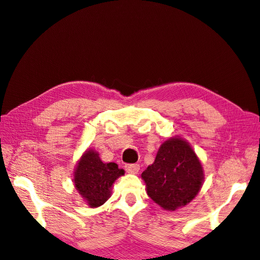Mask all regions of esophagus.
I'll use <instances>...</instances> for the list:
<instances>
[{"label":"esophagus","instance_id":"obj_1","mask_svg":"<svg viewBox=\"0 0 260 260\" xmlns=\"http://www.w3.org/2000/svg\"><path fill=\"white\" fill-rule=\"evenodd\" d=\"M124 168H125V171H127L128 174L136 175V174H138L139 170H140V165H138V164H128V165H125Z\"/></svg>","mask_w":260,"mask_h":260}]
</instances>
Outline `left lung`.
Instances as JSON below:
<instances>
[{"label": "left lung", "instance_id": "left-lung-1", "mask_svg": "<svg viewBox=\"0 0 260 260\" xmlns=\"http://www.w3.org/2000/svg\"><path fill=\"white\" fill-rule=\"evenodd\" d=\"M204 169L186 140L172 137L160 145L154 162L142 172L147 195L168 211L187 205L201 191Z\"/></svg>", "mask_w": 260, "mask_h": 260}]
</instances>
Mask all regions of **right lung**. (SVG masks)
<instances>
[{
	"label": "right lung",
	"instance_id": "right-lung-1",
	"mask_svg": "<svg viewBox=\"0 0 260 260\" xmlns=\"http://www.w3.org/2000/svg\"><path fill=\"white\" fill-rule=\"evenodd\" d=\"M123 175L117 164L103 162L95 149L88 148L76 165L74 184L88 206L96 208L111 198L113 184Z\"/></svg>",
	"mask_w": 260,
	"mask_h": 260
}]
</instances>
